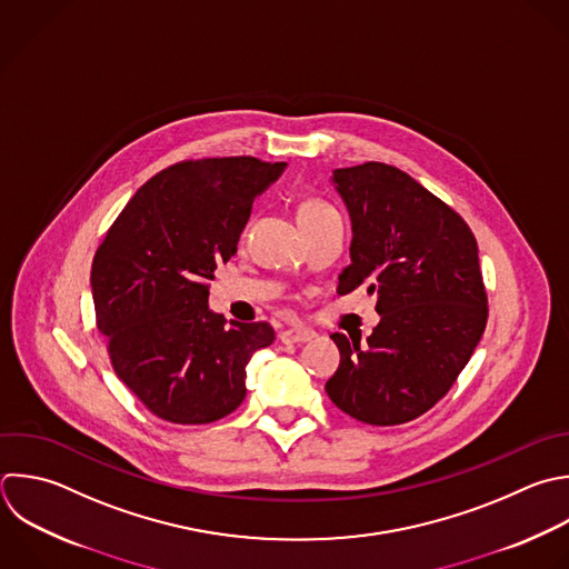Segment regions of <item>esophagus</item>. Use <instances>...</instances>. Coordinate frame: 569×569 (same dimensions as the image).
I'll list each match as a JSON object with an SVG mask.
<instances>
[{
	"instance_id": "34e87169",
	"label": "esophagus",
	"mask_w": 569,
	"mask_h": 569,
	"mask_svg": "<svg viewBox=\"0 0 569 569\" xmlns=\"http://www.w3.org/2000/svg\"><path fill=\"white\" fill-rule=\"evenodd\" d=\"M311 338H313V333L307 329H282L278 333V340L282 345H300V342H309Z\"/></svg>"
}]
</instances>
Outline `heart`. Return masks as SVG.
Returning a JSON list of instances; mask_svg holds the SVG:
<instances>
[{
    "label": "heart",
    "instance_id": "heart-1",
    "mask_svg": "<svg viewBox=\"0 0 569 569\" xmlns=\"http://www.w3.org/2000/svg\"><path fill=\"white\" fill-rule=\"evenodd\" d=\"M331 207L320 202V200H307L300 204V211H298V218H311V216H320L325 211H329Z\"/></svg>",
    "mask_w": 569,
    "mask_h": 569
}]
</instances>
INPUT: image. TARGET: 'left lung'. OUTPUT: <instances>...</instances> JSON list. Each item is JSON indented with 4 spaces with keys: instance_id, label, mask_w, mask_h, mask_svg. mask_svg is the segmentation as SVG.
I'll return each mask as SVG.
<instances>
[{
    "instance_id": "left-lung-1",
    "label": "left lung",
    "mask_w": 569,
    "mask_h": 569,
    "mask_svg": "<svg viewBox=\"0 0 569 569\" xmlns=\"http://www.w3.org/2000/svg\"><path fill=\"white\" fill-rule=\"evenodd\" d=\"M331 184L351 220L338 293L367 287L380 322L367 342L331 336L340 367L325 389L367 425H400L449 391L485 331L478 244L456 211L396 167L333 169Z\"/></svg>"
}]
</instances>
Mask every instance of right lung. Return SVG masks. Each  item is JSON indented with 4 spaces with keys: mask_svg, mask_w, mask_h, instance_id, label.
I'll return each instance as SVG.
<instances>
[{
    "mask_svg": "<svg viewBox=\"0 0 569 569\" xmlns=\"http://www.w3.org/2000/svg\"><path fill=\"white\" fill-rule=\"evenodd\" d=\"M287 169L256 158L180 162L129 200L100 244L91 289L118 378L162 420L207 425L247 396V365L273 342L267 322L209 309V280L236 256L253 200Z\"/></svg>",
    "mask_w": 569,
    "mask_h": 569,
    "instance_id": "1",
    "label": "right lung"
}]
</instances>
